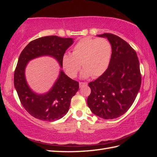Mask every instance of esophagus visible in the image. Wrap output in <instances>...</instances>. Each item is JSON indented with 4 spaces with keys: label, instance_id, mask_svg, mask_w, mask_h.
<instances>
[{
    "label": "esophagus",
    "instance_id": "1",
    "mask_svg": "<svg viewBox=\"0 0 157 157\" xmlns=\"http://www.w3.org/2000/svg\"><path fill=\"white\" fill-rule=\"evenodd\" d=\"M88 85V83L87 82H79V87L82 88L83 86H86Z\"/></svg>",
    "mask_w": 157,
    "mask_h": 157
}]
</instances>
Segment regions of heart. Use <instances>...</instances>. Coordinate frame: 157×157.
<instances>
[{
	"label": "heart",
	"mask_w": 157,
	"mask_h": 157,
	"mask_svg": "<svg viewBox=\"0 0 157 157\" xmlns=\"http://www.w3.org/2000/svg\"><path fill=\"white\" fill-rule=\"evenodd\" d=\"M112 55V46L105 38H84L73 47L71 54L65 53L62 56V66L65 73L75 78L81 68L83 78L92 75L97 78L108 69Z\"/></svg>",
	"instance_id": "heart-1"
}]
</instances>
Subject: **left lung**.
Here are the masks:
<instances>
[{
	"label": "left lung",
	"instance_id": "left-lung-1",
	"mask_svg": "<svg viewBox=\"0 0 157 157\" xmlns=\"http://www.w3.org/2000/svg\"><path fill=\"white\" fill-rule=\"evenodd\" d=\"M97 36L111 42L112 55L106 71L88 84L91 93L87 104L96 115L113 119L128 111L137 96L142 82L139 60L134 49L119 36Z\"/></svg>",
	"mask_w": 157,
	"mask_h": 157
}]
</instances>
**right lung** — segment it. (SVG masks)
<instances>
[{"label":"right lung","mask_w":157,"mask_h":157,"mask_svg":"<svg viewBox=\"0 0 157 157\" xmlns=\"http://www.w3.org/2000/svg\"><path fill=\"white\" fill-rule=\"evenodd\" d=\"M73 43L71 38L44 36L29 42L20 54L14 73V86L23 108L34 117L46 121L62 118L69 111L71 100L79 90V83L61 70L58 79L49 92L38 94L32 90L26 82V65L32 59L51 56L62 68V56Z\"/></svg>","instance_id":"1"}]
</instances>
